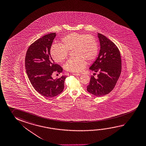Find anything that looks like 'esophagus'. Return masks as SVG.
Here are the masks:
<instances>
[{
	"label": "esophagus",
	"instance_id": "34e87169",
	"mask_svg": "<svg viewBox=\"0 0 146 146\" xmlns=\"http://www.w3.org/2000/svg\"><path fill=\"white\" fill-rule=\"evenodd\" d=\"M73 75L76 76H80L81 75V74H78V73H73Z\"/></svg>",
	"mask_w": 146,
	"mask_h": 146
}]
</instances>
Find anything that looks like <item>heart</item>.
Wrapping results in <instances>:
<instances>
[{"label":"heart","mask_w":146,"mask_h":146,"mask_svg":"<svg viewBox=\"0 0 146 146\" xmlns=\"http://www.w3.org/2000/svg\"><path fill=\"white\" fill-rule=\"evenodd\" d=\"M62 44H54L50 49V54L55 62L61 63L65 61L69 50L74 49V55L65 65V69L70 72L78 73L84 69L88 60L92 62L98 54V46L93 36L73 33L62 39Z\"/></svg>","instance_id":"heart-1"}]
</instances>
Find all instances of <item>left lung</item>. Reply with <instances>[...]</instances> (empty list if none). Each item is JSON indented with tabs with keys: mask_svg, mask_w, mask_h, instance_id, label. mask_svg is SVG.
Segmentation results:
<instances>
[{
	"mask_svg": "<svg viewBox=\"0 0 146 146\" xmlns=\"http://www.w3.org/2000/svg\"><path fill=\"white\" fill-rule=\"evenodd\" d=\"M97 35L100 50L90 69L99 74L97 78L91 76L87 91L97 97H101L110 93L115 88L121 72L122 62L117 46L103 35L97 33Z\"/></svg>",
	"mask_w": 146,
	"mask_h": 146,
	"instance_id": "left-lung-1",
	"label": "left lung"
}]
</instances>
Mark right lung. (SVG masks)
I'll return each mask as SVG.
<instances>
[{
  "mask_svg": "<svg viewBox=\"0 0 146 146\" xmlns=\"http://www.w3.org/2000/svg\"><path fill=\"white\" fill-rule=\"evenodd\" d=\"M56 36L55 33L46 35L29 47L25 66L27 76L35 90L46 98H52L62 92L66 76L58 79L52 77L53 73L62 72L60 65L55 64L50 55V48Z\"/></svg>",
  "mask_w": 146,
  "mask_h": 146,
  "instance_id": "1",
  "label": "right lung"
}]
</instances>
